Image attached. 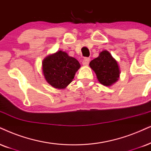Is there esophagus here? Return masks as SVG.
I'll list each match as a JSON object with an SVG mask.
<instances>
[{
  "mask_svg": "<svg viewBox=\"0 0 151 151\" xmlns=\"http://www.w3.org/2000/svg\"><path fill=\"white\" fill-rule=\"evenodd\" d=\"M90 62V58H84L83 59V60H82V64L83 65H88Z\"/></svg>",
  "mask_w": 151,
  "mask_h": 151,
  "instance_id": "esophagus-1",
  "label": "esophagus"
}]
</instances>
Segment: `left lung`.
I'll return each mask as SVG.
<instances>
[{"label":"left lung","instance_id":"1","mask_svg":"<svg viewBox=\"0 0 151 151\" xmlns=\"http://www.w3.org/2000/svg\"><path fill=\"white\" fill-rule=\"evenodd\" d=\"M90 67L96 74L100 83L109 86L118 79L120 70L116 60L107 51H103L98 58L91 60Z\"/></svg>","mask_w":151,"mask_h":151}]
</instances>
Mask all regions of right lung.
<instances>
[{"mask_svg":"<svg viewBox=\"0 0 151 151\" xmlns=\"http://www.w3.org/2000/svg\"><path fill=\"white\" fill-rule=\"evenodd\" d=\"M80 68L78 60L59 51L43 60L42 70L46 81L56 88H65L74 79Z\"/></svg>","mask_w":151,"mask_h":151,"instance_id":"add662e5","label":"right lung"}]
</instances>
